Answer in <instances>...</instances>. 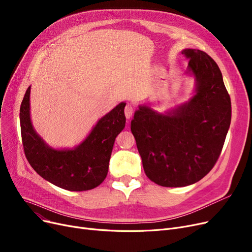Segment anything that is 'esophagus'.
Listing matches in <instances>:
<instances>
[{
	"instance_id": "obj_1",
	"label": "esophagus",
	"mask_w": 252,
	"mask_h": 252,
	"mask_svg": "<svg viewBox=\"0 0 252 252\" xmlns=\"http://www.w3.org/2000/svg\"><path fill=\"white\" fill-rule=\"evenodd\" d=\"M134 111H135L134 106L131 104H126V106L125 107V114H126L127 119H129L131 116H133Z\"/></svg>"
}]
</instances>
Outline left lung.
Listing matches in <instances>:
<instances>
[{
	"label": "left lung",
	"mask_w": 252,
	"mask_h": 252,
	"mask_svg": "<svg viewBox=\"0 0 252 252\" xmlns=\"http://www.w3.org/2000/svg\"><path fill=\"white\" fill-rule=\"evenodd\" d=\"M182 54L189 61L187 73L195 77V95L165 114L139 106L130 122L145 174L162 187L189 186L204 178L231 124V99L216 61L200 50Z\"/></svg>",
	"instance_id": "left-lung-1"
}]
</instances>
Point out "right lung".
Wrapping results in <instances>:
<instances>
[{"mask_svg":"<svg viewBox=\"0 0 252 252\" xmlns=\"http://www.w3.org/2000/svg\"><path fill=\"white\" fill-rule=\"evenodd\" d=\"M30 95L31 87L20 106V127L24 153L32 167L65 190L87 191L99 186L107 176L115 138L126 126V103H119L104 115L78 146L56 150L49 147L32 127Z\"/></svg>","mask_w":252,"mask_h":252,"instance_id":"obj_1","label":"right lung"}]
</instances>
